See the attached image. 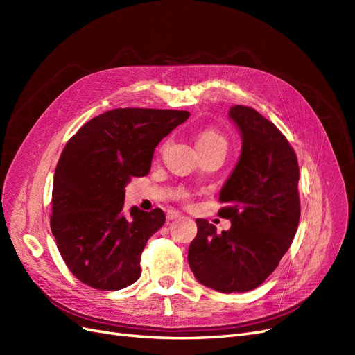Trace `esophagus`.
Masks as SVG:
<instances>
[{
	"mask_svg": "<svg viewBox=\"0 0 355 355\" xmlns=\"http://www.w3.org/2000/svg\"><path fill=\"white\" fill-rule=\"evenodd\" d=\"M180 216H182L180 211H178V210H175V209H171V210H168V211H167V219H168V220L179 219Z\"/></svg>",
	"mask_w": 355,
	"mask_h": 355,
	"instance_id": "34e87169",
	"label": "esophagus"
}]
</instances>
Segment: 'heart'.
I'll return each mask as SVG.
<instances>
[{"mask_svg": "<svg viewBox=\"0 0 355 355\" xmlns=\"http://www.w3.org/2000/svg\"><path fill=\"white\" fill-rule=\"evenodd\" d=\"M216 145L227 148L228 142H227V139H225L220 133H218L216 130H211V128L201 132L197 137V146L198 148H207V146H216Z\"/></svg>", "mask_w": 355, "mask_h": 355, "instance_id": "1", "label": "heart"}]
</instances>
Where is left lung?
Instances as JSON below:
<instances>
[{"label":"left lung","instance_id":"1","mask_svg":"<svg viewBox=\"0 0 355 355\" xmlns=\"http://www.w3.org/2000/svg\"><path fill=\"white\" fill-rule=\"evenodd\" d=\"M228 115L243 139L239 163L219 196L225 207L218 214L231 220V228L218 234L214 225L197 219L188 262L201 284L243 293L274 272L293 241L299 166L286 136L256 110L235 105Z\"/></svg>","mask_w":355,"mask_h":355}]
</instances>
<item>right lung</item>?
<instances>
[{
    "label": "right lung",
    "mask_w": 355,
    "mask_h": 355,
    "mask_svg": "<svg viewBox=\"0 0 355 355\" xmlns=\"http://www.w3.org/2000/svg\"><path fill=\"white\" fill-rule=\"evenodd\" d=\"M188 111L118 108L92 118L63 148L53 180L50 227L69 271L98 290L141 277V256L164 211H123L125 185L151 168L161 139Z\"/></svg>",
    "instance_id": "1"
}]
</instances>
